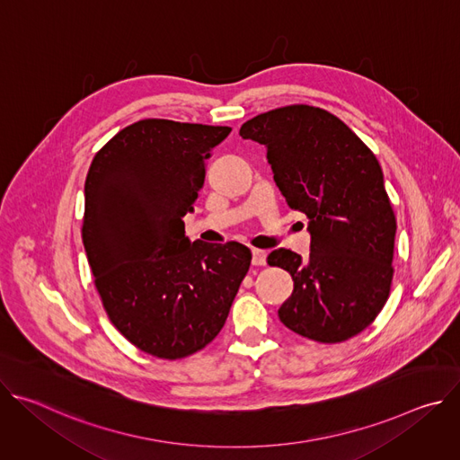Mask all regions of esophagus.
Instances as JSON below:
<instances>
[{
	"label": "esophagus",
	"mask_w": 460,
	"mask_h": 460,
	"mask_svg": "<svg viewBox=\"0 0 460 460\" xmlns=\"http://www.w3.org/2000/svg\"><path fill=\"white\" fill-rule=\"evenodd\" d=\"M251 252H252V258H251L252 266H266V258H268V252H266V251L252 249Z\"/></svg>",
	"instance_id": "obj_1"
}]
</instances>
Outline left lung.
<instances>
[{
	"label": "left lung",
	"mask_w": 460,
	"mask_h": 460,
	"mask_svg": "<svg viewBox=\"0 0 460 460\" xmlns=\"http://www.w3.org/2000/svg\"><path fill=\"white\" fill-rule=\"evenodd\" d=\"M240 137L266 146L288 206L309 218L307 260L282 247L268 256L295 282L280 322L316 342L355 337L384 307L393 279L397 220L378 160L342 119L311 105L258 114Z\"/></svg>",
	"instance_id": "obj_1"
}]
</instances>
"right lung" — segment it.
<instances>
[{"instance_id": "right-lung-1", "label": "right lung", "mask_w": 460, "mask_h": 460, "mask_svg": "<svg viewBox=\"0 0 460 460\" xmlns=\"http://www.w3.org/2000/svg\"><path fill=\"white\" fill-rule=\"evenodd\" d=\"M231 127L140 119L94 156L85 180L84 245L116 330L158 358L206 348L224 327L251 251L190 242L206 160Z\"/></svg>"}]
</instances>
